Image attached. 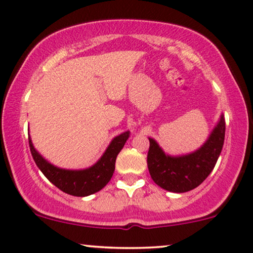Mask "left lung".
I'll return each mask as SVG.
<instances>
[{"instance_id": "left-lung-1", "label": "left lung", "mask_w": 253, "mask_h": 253, "mask_svg": "<svg viewBox=\"0 0 253 253\" xmlns=\"http://www.w3.org/2000/svg\"><path fill=\"white\" fill-rule=\"evenodd\" d=\"M224 136L225 123L222 116L207 142L193 154L171 158L162 152L154 140L149 139L147 165L153 181L172 193L195 189L212 171L222 152Z\"/></svg>"}]
</instances>
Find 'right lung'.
Listing matches in <instances>:
<instances>
[{"label": "right lung", "mask_w": 253, "mask_h": 253, "mask_svg": "<svg viewBox=\"0 0 253 253\" xmlns=\"http://www.w3.org/2000/svg\"><path fill=\"white\" fill-rule=\"evenodd\" d=\"M128 137L129 132L123 133L119 136L114 137L105 154L101 156L97 164L84 170H65V169L57 168L38 154L36 149L34 148L30 137H29V146H30L31 155L37 167L51 183L55 184L64 193L72 195V196L84 197L103 189L110 182L116 169L117 156Z\"/></svg>", "instance_id": "add662e5"}]
</instances>
